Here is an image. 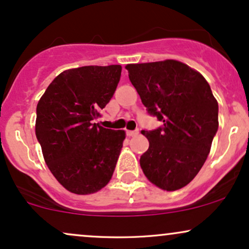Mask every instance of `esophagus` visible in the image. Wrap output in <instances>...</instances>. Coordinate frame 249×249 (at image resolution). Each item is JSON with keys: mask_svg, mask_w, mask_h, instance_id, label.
Here are the masks:
<instances>
[{"mask_svg": "<svg viewBox=\"0 0 249 249\" xmlns=\"http://www.w3.org/2000/svg\"><path fill=\"white\" fill-rule=\"evenodd\" d=\"M139 133V131L138 130H136V131H126V134L128 137H134V136H137V134Z\"/></svg>", "mask_w": 249, "mask_h": 249, "instance_id": "1", "label": "esophagus"}]
</instances>
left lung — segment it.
Here are the masks:
<instances>
[{
    "label": "left lung",
    "mask_w": 249,
    "mask_h": 249,
    "mask_svg": "<svg viewBox=\"0 0 249 249\" xmlns=\"http://www.w3.org/2000/svg\"><path fill=\"white\" fill-rule=\"evenodd\" d=\"M128 78L162 127L142 131L148 150L145 177L164 191L190 184L206 161L218 131V102L201 73L176 59L127 64Z\"/></svg>",
    "instance_id": "1"
}]
</instances>
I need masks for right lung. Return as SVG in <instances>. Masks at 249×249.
Listing matches in <instances>:
<instances>
[{"label": "right lung", "mask_w": 249, "mask_h": 249, "mask_svg": "<svg viewBox=\"0 0 249 249\" xmlns=\"http://www.w3.org/2000/svg\"><path fill=\"white\" fill-rule=\"evenodd\" d=\"M121 73V65L65 70L37 104L35 132L45 164L71 193H96L112 178L125 131L105 128L95 119L112 98Z\"/></svg>", "instance_id": "obj_1"}]
</instances>
